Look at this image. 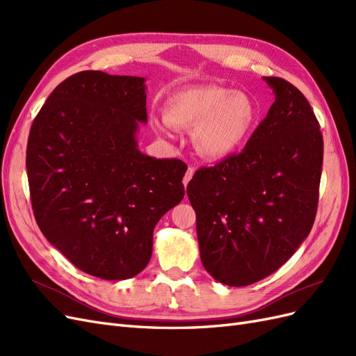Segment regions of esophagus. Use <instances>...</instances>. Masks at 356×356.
<instances>
[{"instance_id":"34e87169","label":"esophagus","mask_w":356,"mask_h":356,"mask_svg":"<svg viewBox=\"0 0 356 356\" xmlns=\"http://www.w3.org/2000/svg\"><path fill=\"white\" fill-rule=\"evenodd\" d=\"M193 175H195V168H188V170H187V174H186V177H184V179H182V182H184V186L187 187V184L190 182V179L193 178Z\"/></svg>"}]
</instances>
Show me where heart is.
<instances>
[{"label": "heart", "instance_id": "1", "mask_svg": "<svg viewBox=\"0 0 356 356\" xmlns=\"http://www.w3.org/2000/svg\"><path fill=\"white\" fill-rule=\"evenodd\" d=\"M258 120L252 98L217 84L193 86L172 92L163 102V120H153L156 131L169 126L191 129V143L208 160H222L250 141Z\"/></svg>", "mask_w": 356, "mask_h": 356}]
</instances>
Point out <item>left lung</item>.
Returning <instances> with one entry per match:
<instances>
[{"label": "left lung", "mask_w": 356, "mask_h": 356, "mask_svg": "<svg viewBox=\"0 0 356 356\" xmlns=\"http://www.w3.org/2000/svg\"><path fill=\"white\" fill-rule=\"evenodd\" d=\"M275 93L242 153L199 169L187 186L200 260L224 285L246 286L286 263L315 221L324 141L293 84L263 77Z\"/></svg>", "instance_id": "obj_1"}]
</instances>
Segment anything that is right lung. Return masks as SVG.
<instances>
[{
  "instance_id": "1",
  "label": "right lung",
  "mask_w": 356,
  "mask_h": 356,
  "mask_svg": "<svg viewBox=\"0 0 356 356\" xmlns=\"http://www.w3.org/2000/svg\"><path fill=\"white\" fill-rule=\"evenodd\" d=\"M145 79L81 71L50 93L31 126L26 172L44 238L80 270L134 277L159 220L184 197L187 165L139 152Z\"/></svg>"
}]
</instances>
